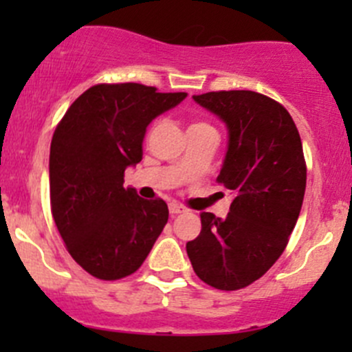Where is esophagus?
<instances>
[{
    "mask_svg": "<svg viewBox=\"0 0 352 352\" xmlns=\"http://www.w3.org/2000/svg\"><path fill=\"white\" fill-rule=\"evenodd\" d=\"M168 211H170V214H180V212L186 211V208H184V206H180V204H177V202H170Z\"/></svg>",
    "mask_w": 352,
    "mask_h": 352,
    "instance_id": "obj_1",
    "label": "esophagus"
}]
</instances>
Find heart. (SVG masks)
<instances>
[{
    "instance_id": "1",
    "label": "heart",
    "mask_w": 352,
    "mask_h": 352,
    "mask_svg": "<svg viewBox=\"0 0 352 352\" xmlns=\"http://www.w3.org/2000/svg\"><path fill=\"white\" fill-rule=\"evenodd\" d=\"M199 126H206V124H201V122H196V124H192V126L189 127V129H194V127H199Z\"/></svg>"
}]
</instances>
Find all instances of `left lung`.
<instances>
[{
    "mask_svg": "<svg viewBox=\"0 0 352 352\" xmlns=\"http://www.w3.org/2000/svg\"><path fill=\"white\" fill-rule=\"evenodd\" d=\"M228 131L218 182L232 190L225 219L201 212V233L187 242L194 272L206 285L235 291L252 285L285 252L300 216L307 165L289 112L250 90L194 95Z\"/></svg>",
    "mask_w": 352,
    "mask_h": 352,
    "instance_id": "1",
    "label": "left lung"
}]
</instances>
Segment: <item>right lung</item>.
Instances as JSON below:
<instances>
[{
  "label": "right lung",
  "instance_id": "right-lung-1",
  "mask_svg": "<svg viewBox=\"0 0 352 352\" xmlns=\"http://www.w3.org/2000/svg\"><path fill=\"white\" fill-rule=\"evenodd\" d=\"M187 94H158L140 83L95 85L71 104L52 136L51 209L71 257L104 281L133 274L168 221L163 199L124 187L143 158L146 127Z\"/></svg>",
  "mask_w": 352,
  "mask_h": 352
}]
</instances>
